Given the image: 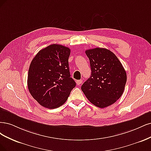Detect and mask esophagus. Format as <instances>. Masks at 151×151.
I'll list each match as a JSON object with an SVG mask.
<instances>
[{
	"mask_svg": "<svg viewBox=\"0 0 151 151\" xmlns=\"http://www.w3.org/2000/svg\"><path fill=\"white\" fill-rule=\"evenodd\" d=\"M83 82L82 80H76V84L77 85H80Z\"/></svg>",
	"mask_w": 151,
	"mask_h": 151,
	"instance_id": "obj_1",
	"label": "esophagus"
}]
</instances>
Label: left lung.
I'll return each mask as SVG.
<instances>
[{"label":"left lung","mask_w":151,"mask_h":151,"mask_svg":"<svg viewBox=\"0 0 151 151\" xmlns=\"http://www.w3.org/2000/svg\"><path fill=\"white\" fill-rule=\"evenodd\" d=\"M90 63L91 76L81 89L92 104L105 108L114 104L122 95L127 74L114 52L96 47L85 51Z\"/></svg>","instance_id":"8db88e82"}]
</instances>
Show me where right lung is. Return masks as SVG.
Instances as JSON below:
<instances>
[{
    "label": "right lung",
    "mask_w": 151,
    "mask_h": 151,
    "mask_svg": "<svg viewBox=\"0 0 151 151\" xmlns=\"http://www.w3.org/2000/svg\"><path fill=\"white\" fill-rule=\"evenodd\" d=\"M70 48L53 44L39 51L31 63L28 89L33 98L44 107H60L76 86L70 77Z\"/></svg>",
    "instance_id": "right-lung-1"
}]
</instances>
